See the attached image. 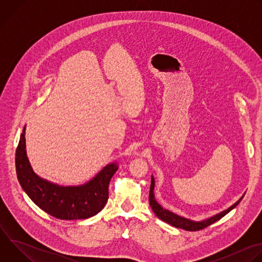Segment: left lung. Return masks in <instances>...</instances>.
<instances>
[{"label": "left lung", "instance_id": "left-lung-1", "mask_svg": "<svg viewBox=\"0 0 262 262\" xmlns=\"http://www.w3.org/2000/svg\"><path fill=\"white\" fill-rule=\"evenodd\" d=\"M155 186H156V180L154 175H151V184H150V192H149V204H150L154 212L156 213V215L161 219L162 221L170 224V225L176 227V228H181L184 230H188V231H197L200 229H203L211 224L215 223L216 221H219L220 219H222L224 215H226L229 211H231L233 208H235L239 202L243 200L245 194L234 203L232 204L230 207H228L227 209L223 210L210 217L204 219L202 221H194L188 217H184L182 215H179L175 212H172L169 209L164 208L161 204L158 203L156 196H155Z\"/></svg>", "mask_w": 262, "mask_h": 262}]
</instances>
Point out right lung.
Masks as SVG:
<instances>
[{
    "label": "right lung",
    "instance_id": "obj_1",
    "mask_svg": "<svg viewBox=\"0 0 262 262\" xmlns=\"http://www.w3.org/2000/svg\"><path fill=\"white\" fill-rule=\"evenodd\" d=\"M26 125L16 148V174L30 199L49 214L61 220H82L97 214L108 198V183L118 162L105 165L94 177L79 185H61L37 175L26 150Z\"/></svg>",
    "mask_w": 262,
    "mask_h": 262
}]
</instances>
